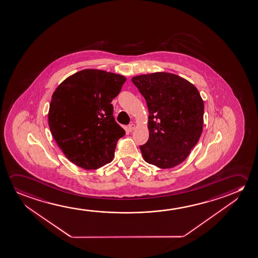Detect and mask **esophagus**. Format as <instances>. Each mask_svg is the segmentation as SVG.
Masks as SVG:
<instances>
[{
  "label": "esophagus",
  "instance_id": "34e87169",
  "mask_svg": "<svg viewBox=\"0 0 258 258\" xmlns=\"http://www.w3.org/2000/svg\"><path fill=\"white\" fill-rule=\"evenodd\" d=\"M136 125L135 124H133V123H131V124H130L128 125V127H127V130L130 131H134L135 130Z\"/></svg>",
  "mask_w": 258,
  "mask_h": 258
}]
</instances>
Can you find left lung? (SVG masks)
Returning a JSON list of instances; mask_svg holds the SVG:
<instances>
[{"label":"left lung","instance_id":"8db88e82","mask_svg":"<svg viewBox=\"0 0 258 258\" xmlns=\"http://www.w3.org/2000/svg\"><path fill=\"white\" fill-rule=\"evenodd\" d=\"M131 80L149 111V139L140 146L144 160L161 169L177 166L202 134L205 106L198 88L167 72L136 76Z\"/></svg>","mask_w":258,"mask_h":258}]
</instances>
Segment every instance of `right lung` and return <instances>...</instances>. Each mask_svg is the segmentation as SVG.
I'll list each match as a JSON object with an SVG mask.
<instances>
[{
  "label": "right lung",
  "instance_id": "right-lung-1",
  "mask_svg": "<svg viewBox=\"0 0 258 258\" xmlns=\"http://www.w3.org/2000/svg\"><path fill=\"white\" fill-rule=\"evenodd\" d=\"M126 78L87 69L70 76L52 94L48 123L53 139L72 163L96 170L111 163L125 131L115 121L111 101Z\"/></svg>",
  "mask_w": 258,
  "mask_h": 258
}]
</instances>
